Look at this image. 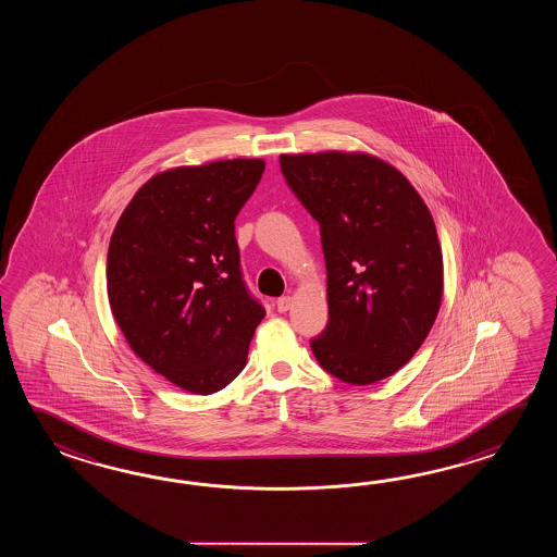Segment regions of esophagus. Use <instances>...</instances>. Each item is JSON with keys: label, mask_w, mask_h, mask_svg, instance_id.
I'll return each mask as SVG.
<instances>
[{"label": "esophagus", "mask_w": 557, "mask_h": 557, "mask_svg": "<svg viewBox=\"0 0 557 557\" xmlns=\"http://www.w3.org/2000/svg\"><path fill=\"white\" fill-rule=\"evenodd\" d=\"M293 305V298L290 296H281L278 300H276V308H278V312H286L288 308Z\"/></svg>", "instance_id": "1"}]
</instances>
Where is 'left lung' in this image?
<instances>
[{
    "mask_svg": "<svg viewBox=\"0 0 557 557\" xmlns=\"http://www.w3.org/2000/svg\"><path fill=\"white\" fill-rule=\"evenodd\" d=\"M288 187L319 221L329 324L310 348L334 379L364 386L416 355L438 317L444 262L426 202L367 153L281 154Z\"/></svg>",
    "mask_w": 557,
    "mask_h": 557,
    "instance_id": "8db88e82",
    "label": "left lung"
}]
</instances>
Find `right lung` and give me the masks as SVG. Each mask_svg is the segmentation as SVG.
<instances>
[{
	"mask_svg": "<svg viewBox=\"0 0 557 557\" xmlns=\"http://www.w3.org/2000/svg\"><path fill=\"white\" fill-rule=\"evenodd\" d=\"M262 171V159L169 169L135 193L111 235V312L131 350L183 391L207 396L237 379L264 319L235 238Z\"/></svg>",
	"mask_w": 557,
	"mask_h": 557,
	"instance_id": "add662e5",
	"label": "right lung"
}]
</instances>
